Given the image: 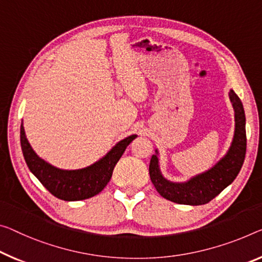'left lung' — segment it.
Returning a JSON list of instances; mask_svg holds the SVG:
<instances>
[{"label":"left lung","mask_w":262,"mask_h":262,"mask_svg":"<svg viewBox=\"0 0 262 262\" xmlns=\"http://www.w3.org/2000/svg\"><path fill=\"white\" fill-rule=\"evenodd\" d=\"M229 99L234 108V136L227 154L210 170L196 174L184 183L167 180L159 167L158 150L150 162V178L156 190L163 198L183 205H204L215 198L219 193L233 183L243 167L246 155V117L243 103L238 95L229 90Z\"/></svg>","instance_id":"obj_1"}]
</instances>
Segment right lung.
Returning <instances> with one entry per match:
<instances>
[{"instance_id":"obj_1","label":"right lung","mask_w":262,"mask_h":262,"mask_svg":"<svg viewBox=\"0 0 262 262\" xmlns=\"http://www.w3.org/2000/svg\"><path fill=\"white\" fill-rule=\"evenodd\" d=\"M136 137L137 135H131L120 140L103 158L90 166L62 170L37 156L28 142L23 123L21 124V147L28 167L52 195L66 201L84 200L98 194L110 182L116 164Z\"/></svg>"}]
</instances>
